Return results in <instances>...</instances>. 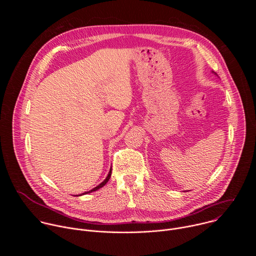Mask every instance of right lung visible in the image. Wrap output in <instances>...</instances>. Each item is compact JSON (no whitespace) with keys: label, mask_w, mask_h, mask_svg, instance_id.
<instances>
[{"label":"right lung","mask_w":256,"mask_h":256,"mask_svg":"<svg viewBox=\"0 0 256 256\" xmlns=\"http://www.w3.org/2000/svg\"><path fill=\"white\" fill-rule=\"evenodd\" d=\"M110 176H112V168H110V171H109V173H108V175L106 176V178L101 182V184H99V186H97L96 188H94L93 190H89V192H84V194H81L80 196H83V194H90V192H96V190H98L99 188H103L107 182H108V180H109V178H110Z\"/></svg>","instance_id":"add662e5"}]
</instances>
